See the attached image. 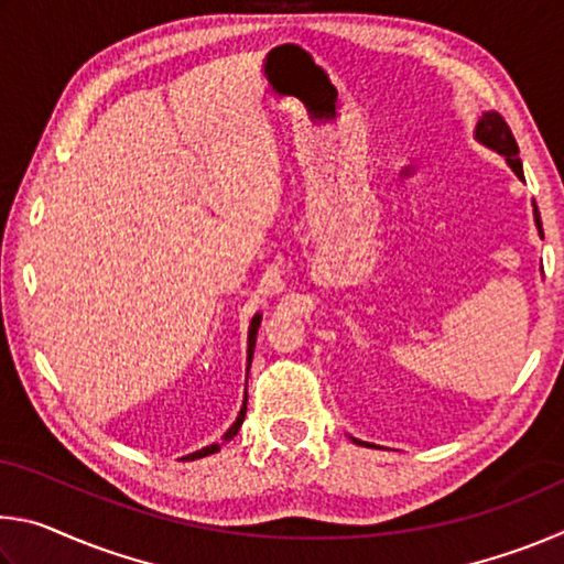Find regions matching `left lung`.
<instances>
[{
	"instance_id": "left-lung-1",
	"label": "left lung",
	"mask_w": 564,
	"mask_h": 564,
	"mask_svg": "<svg viewBox=\"0 0 564 564\" xmlns=\"http://www.w3.org/2000/svg\"><path fill=\"white\" fill-rule=\"evenodd\" d=\"M475 139L480 141L482 147H488L492 151H498V154L505 156L508 161V166L518 174V178L524 181L522 174V161H520V149H518V141H514L512 131L508 127V121H505L498 111H482V117L477 119V127H475ZM534 224H538V231L542 236V221H540V214H538V206H534ZM352 443L358 445H366V447H376L370 443H362L352 437Z\"/></svg>"
}]
</instances>
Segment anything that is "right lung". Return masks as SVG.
Returning <instances> with one entry per match:
<instances>
[{
  "label": "right lung",
  "mask_w": 564,
  "mask_h": 564,
  "mask_svg": "<svg viewBox=\"0 0 564 564\" xmlns=\"http://www.w3.org/2000/svg\"><path fill=\"white\" fill-rule=\"evenodd\" d=\"M259 326H261V316H259V313H256L253 321H251V326H248V368H251V358H253V348H256V333H259ZM246 400H248V398H243L241 413H238L236 423L226 431L224 441H231V437L238 433V427L243 425V417H246ZM218 447H221L218 443H216V445H206V447H202V451H196V453H191V455H186V457H181V460H198V457H206V455H212V453H218Z\"/></svg>",
  "instance_id": "right-lung-1"
}]
</instances>
